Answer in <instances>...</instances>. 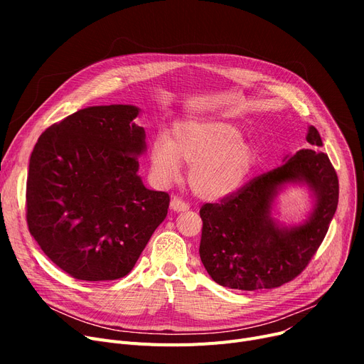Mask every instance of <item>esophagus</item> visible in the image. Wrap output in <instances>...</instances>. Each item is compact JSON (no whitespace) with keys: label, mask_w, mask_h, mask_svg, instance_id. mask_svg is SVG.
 <instances>
[{"label":"esophagus","mask_w":364,"mask_h":364,"mask_svg":"<svg viewBox=\"0 0 364 364\" xmlns=\"http://www.w3.org/2000/svg\"><path fill=\"white\" fill-rule=\"evenodd\" d=\"M188 208L190 205L180 198H174L171 200V209H174V211H187Z\"/></svg>","instance_id":"obj_1"}]
</instances>
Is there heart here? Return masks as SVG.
I'll list each match as a JSON object with an SVG mask.
<instances>
[{
  "mask_svg": "<svg viewBox=\"0 0 364 364\" xmlns=\"http://www.w3.org/2000/svg\"><path fill=\"white\" fill-rule=\"evenodd\" d=\"M150 158L153 172L164 183L178 177L183 162L190 165L188 183L196 195L221 199L236 193L246 183L258 155L235 124L187 121L176 125L171 139H156Z\"/></svg>",
  "mask_w": 364,
  "mask_h": 364,
  "instance_id": "b5f03b06",
  "label": "heart"
}]
</instances>
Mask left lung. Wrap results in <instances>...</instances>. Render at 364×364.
Segmentation results:
<instances>
[{"mask_svg":"<svg viewBox=\"0 0 364 364\" xmlns=\"http://www.w3.org/2000/svg\"><path fill=\"white\" fill-rule=\"evenodd\" d=\"M309 149L296 151L282 166L252 178L236 193L200 208L199 254L208 274L239 291L273 289L298 277L316 255L335 215L339 181L320 134L310 127ZM288 181L307 182L316 195L311 220L279 229L269 217L277 187Z\"/></svg>","mask_w":364,"mask_h":364,"instance_id":"left-lung-1","label":"left lung"}]
</instances>
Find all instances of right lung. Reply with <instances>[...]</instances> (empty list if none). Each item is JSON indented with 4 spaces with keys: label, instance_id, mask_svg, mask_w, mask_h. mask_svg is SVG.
<instances>
[{
    "label": "right lung",
    "instance_id": "add662e5",
    "mask_svg": "<svg viewBox=\"0 0 364 364\" xmlns=\"http://www.w3.org/2000/svg\"><path fill=\"white\" fill-rule=\"evenodd\" d=\"M136 106H92L48 127L26 180V223L43 252L70 277L117 280L165 220L166 192L137 176L144 129Z\"/></svg>",
    "mask_w": 364,
    "mask_h": 364
}]
</instances>
